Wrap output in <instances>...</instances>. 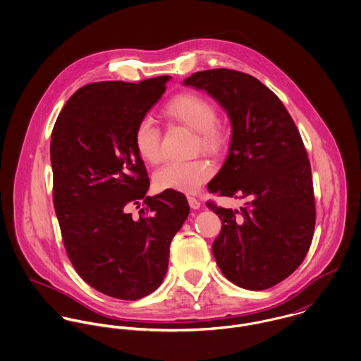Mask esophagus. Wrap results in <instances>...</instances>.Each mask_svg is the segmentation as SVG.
Here are the masks:
<instances>
[{
    "label": "esophagus",
    "instance_id": "34e87169",
    "mask_svg": "<svg viewBox=\"0 0 361 361\" xmlns=\"http://www.w3.org/2000/svg\"><path fill=\"white\" fill-rule=\"evenodd\" d=\"M188 203H190L191 209H200V200H197V198H194V197H188Z\"/></svg>",
    "mask_w": 361,
    "mask_h": 361
}]
</instances>
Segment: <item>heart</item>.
Instances as JSON below:
<instances>
[{"label":"heart","mask_w":361,"mask_h":361,"mask_svg":"<svg viewBox=\"0 0 361 361\" xmlns=\"http://www.w3.org/2000/svg\"><path fill=\"white\" fill-rule=\"evenodd\" d=\"M163 112L197 131L198 147L207 152H219L224 145V130L217 121V109L206 97L197 92H181L173 97ZM137 154L145 161H161V130L151 118L137 123L133 134ZM214 173V167L204 159L171 161L155 173V185L159 190L194 194Z\"/></svg>","instance_id":"heart-1"}]
</instances>
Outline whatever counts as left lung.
Returning a JSON list of instances; mask_svg holds the SVG:
<instances>
[{"instance_id": "1", "label": "left lung", "mask_w": 361, "mask_h": 361, "mask_svg": "<svg viewBox=\"0 0 361 361\" xmlns=\"http://www.w3.org/2000/svg\"><path fill=\"white\" fill-rule=\"evenodd\" d=\"M183 82L214 98L233 127L228 157L207 190L249 200L240 210L206 203L223 223L212 245L216 263L240 288H271L302 264L313 240V178L302 137L280 98L250 75L212 69Z\"/></svg>"}]
</instances>
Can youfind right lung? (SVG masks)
<instances>
[{"label": "right lung", "instance_id": "1", "mask_svg": "<svg viewBox=\"0 0 361 361\" xmlns=\"http://www.w3.org/2000/svg\"><path fill=\"white\" fill-rule=\"evenodd\" d=\"M170 79L87 84L51 135L54 207L66 253L82 280L116 299L137 300L161 285L171 240L190 214L181 192L147 197L149 178L133 141ZM133 204L140 218L126 212Z\"/></svg>", "mask_w": 361, "mask_h": 361}]
</instances>
